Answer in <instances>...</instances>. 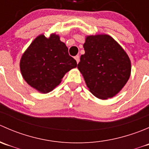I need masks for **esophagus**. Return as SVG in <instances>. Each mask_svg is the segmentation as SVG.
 <instances>
[{
  "mask_svg": "<svg viewBox=\"0 0 149 149\" xmlns=\"http://www.w3.org/2000/svg\"><path fill=\"white\" fill-rule=\"evenodd\" d=\"M75 60L76 61V62H77V63H79V61H80V58H79V55H76V56H75Z\"/></svg>",
  "mask_w": 149,
  "mask_h": 149,
  "instance_id": "1",
  "label": "esophagus"
}]
</instances>
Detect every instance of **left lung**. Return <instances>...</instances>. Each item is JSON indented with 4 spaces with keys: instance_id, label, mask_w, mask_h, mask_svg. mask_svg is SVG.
I'll return each instance as SVG.
<instances>
[{
    "instance_id": "obj_1",
    "label": "left lung",
    "mask_w": 149,
    "mask_h": 149,
    "mask_svg": "<svg viewBox=\"0 0 149 149\" xmlns=\"http://www.w3.org/2000/svg\"><path fill=\"white\" fill-rule=\"evenodd\" d=\"M78 68L87 87L97 98L114 97L128 81L131 65L120 45L109 35L89 36L84 44Z\"/></svg>"
}]
</instances>
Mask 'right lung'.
Masks as SVG:
<instances>
[{
  "instance_id": "right-lung-1",
  "label": "right lung",
  "mask_w": 149,
  "mask_h": 149,
  "mask_svg": "<svg viewBox=\"0 0 149 149\" xmlns=\"http://www.w3.org/2000/svg\"><path fill=\"white\" fill-rule=\"evenodd\" d=\"M76 60L68 54V49L60 37L43 34L32 42L22 55L20 68L26 83L42 93L52 91L70 69L76 68Z\"/></svg>"
}]
</instances>
